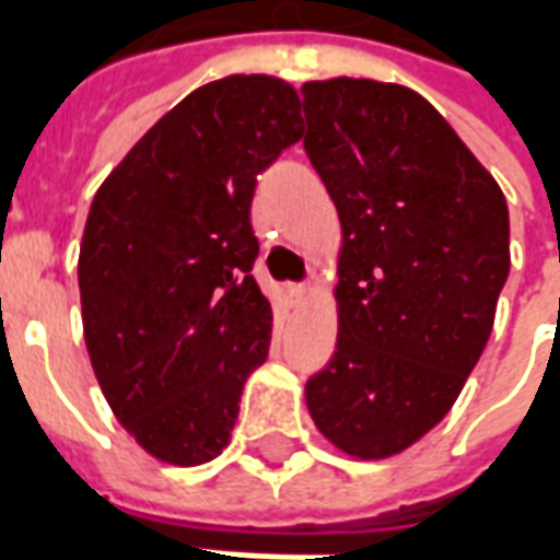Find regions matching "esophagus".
I'll use <instances>...</instances> for the list:
<instances>
[{"mask_svg": "<svg viewBox=\"0 0 560 560\" xmlns=\"http://www.w3.org/2000/svg\"><path fill=\"white\" fill-rule=\"evenodd\" d=\"M288 291H291L293 300H303V296H308V288H305V284H291Z\"/></svg>", "mask_w": 560, "mask_h": 560, "instance_id": "obj_1", "label": "esophagus"}]
</instances>
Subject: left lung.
<instances>
[{"instance_id": "left-lung-1", "label": "left lung", "mask_w": 560, "mask_h": 560, "mask_svg": "<svg viewBox=\"0 0 560 560\" xmlns=\"http://www.w3.org/2000/svg\"><path fill=\"white\" fill-rule=\"evenodd\" d=\"M303 110L341 221L339 341L305 405L348 456H396L444 420L489 341L510 272L504 191L408 86L312 80Z\"/></svg>"}]
</instances>
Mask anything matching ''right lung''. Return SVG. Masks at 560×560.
<instances>
[{"label":"right lung","mask_w":560,"mask_h":560,"mask_svg":"<svg viewBox=\"0 0 560 560\" xmlns=\"http://www.w3.org/2000/svg\"><path fill=\"white\" fill-rule=\"evenodd\" d=\"M267 74L200 86L131 147L92 200L78 281L107 405L149 456L203 465L228 446L272 308L252 267L257 173L303 138Z\"/></svg>","instance_id":"obj_1"}]
</instances>
